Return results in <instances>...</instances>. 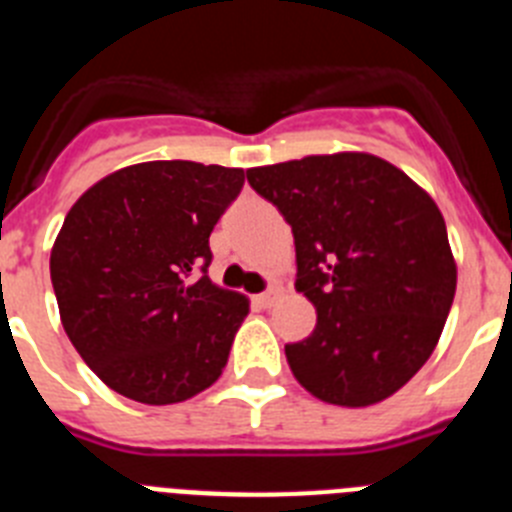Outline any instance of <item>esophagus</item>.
<instances>
[{
  "instance_id": "34e87169",
  "label": "esophagus",
  "mask_w": 512,
  "mask_h": 512,
  "mask_svg": "<svg viewBox=\"0 0 512 512\" xmlns=\"http://www.w3.org/2000/svg\"><path fill=\"white\" fill-rule=\"evenodd\" d=\"M277 295H279V290H266V292H261V295H256V298H253V303L259 305V308H269V305L274 303V300H277Z\"/></svg>"
}]
</instances>
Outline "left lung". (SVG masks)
Wrapping results in <instances>:
<instances>
[{"mask_svg":"<svg viewBox=\"0 0 512 512\" xmlns=\"http://www.w3.org/2000/svg\"><path fill=\"white\" fill-rule=\"evenodd\" d=\"M295 235V290L316 308L308 339L285 344L316 399L370 406L412 381L443 334L456 261L438 204L368 152L308 155L246 170Z\"/></svg>","mask_w":512,"mask_h":512,"instance_id":"8db88e82","label":"left lung"}]
</instances>
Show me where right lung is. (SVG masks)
Here are the masks:
<instances>
[{
	"instance_id": "add662e5",
	"label": "right lung",
	"mask_w": 512,
	"mask_h": 512,
	"mask_svg": "<svg viewBox=\"0 0 512 512\" xmlns=\"http://www.w3.org/2000/svg\"><path fill=\"white\" fill-rule=\"evenodd\" d=\"M243 181L240 168L152 160L90 186L64 217L51 248L61 326L126 399L178 404L222 375L248 300L207 277L209 235Z\"/></svg>"
}]
</instances>
